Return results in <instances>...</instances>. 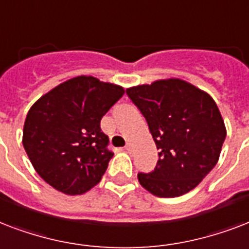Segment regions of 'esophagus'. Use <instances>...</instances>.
<instances>
[{
    "label": "esophagus",
    "mask_w": 249,
    "mask_h": 249,
    "mask_svg": "<svg viewBox=\"0 0 249 249\" xmlns=\"http://www.w3.org/2000/svg\"><path fill=\"white\" fill-rule=\"evenodd\" d=\"M124 151H126V152H128V153H131V151H132V148H131V145H130V144H127V145L124 146Z\"/></svg>",
    "instance_id": "obj_1"
}]
</instances>
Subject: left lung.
Wrapping results in <instances>:
<instances>
[{
  "label": "left lung",
  "mask_w": 249,
  "mask_h": 249,
  "mask_svg": "<svg viewBox=\"0 0 249 249\" xmlns=\"http://www.w3.org/2000/svg\"><path fill=\"white\" fill-rule=\"evenodd\" d=\"M126 93L144 115L160 151L155 170L138 174L140 184L159 197L194 190L215 166L226 139L214 100L180 79L132 87Z\"/></svg>",
  "instance_id": "obj_1"
}]
</instances>
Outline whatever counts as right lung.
Here are the masks:
<instances>
[{"mask_svg": "<svg viewBox=\"0 0 249 249\" xmlns=\"http://www.w3.org/2000/svg\"><path fill=\"white\" fill-rule=\"evenodd\" d=\"M123 93L122 87L82 75L32 105L23 146L48 184L66 195H82L101 180L114 153L100 122Z\"/></svg>", "mask_w": 249, "mask_h": 249, "instance_id": "1", "label": "right lung"}]
</instances>
